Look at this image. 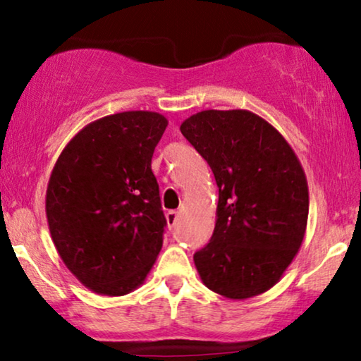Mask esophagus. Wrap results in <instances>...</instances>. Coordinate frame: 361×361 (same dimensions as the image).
<instances>
[{
	"label": "esophagus",
	"instance_id": "1",
	"mask_svg": "<svg viewBox=\"0 0 361 361\" xmlns=\"http://www.w3.org/2000/svg\"><path fill=\"white\" fill-rule=\"evenodd\" d=\"M177 219H179V214H177L176 210H169V212H167V214H166L167 225H169L171 228H172V226H176V224H177Z\"/></svg>",
	"mask_w": 361,
	"mask_h": 361
}]
</instances>
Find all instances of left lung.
Instances as JSON below:
<instances>
[{
    "label": "left lung",
    "mask_w": 361,
    "mask_h": 361,
    "mask_svg": "<svg viewBox=\"0 0 361 361\" xmlns=\"http://www.w3.org/2000/svg\"><path fill=\"white\" fill-rule=\"evenodd\" d=\"M180 133L219 185L214 235L194 255L202 283L228 299L266 293L298 255L307 225L309 189L298 156L248 110L200 111Z\"/></svg>",
    "instance_id": "1"
}]
</instances>
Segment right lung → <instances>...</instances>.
<instances>
[{"label": "right lung", "instance_id": "add662e5", "mask_svg": "<svg viewBox=\"0 0 361 361\" xmlns=\"http://www.w3.org/2000/svg\"><path fill=\"white\" fill-rule=\"evenodd\" d=\"M167 120L123 111L90 123L63 147L46 194L54 245L71 273L97 294L142 284L167 225L152 152Z\"/></svg>", "mask_w": 361, "mask_h": 361}]
</instances>
